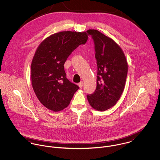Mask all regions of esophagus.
<instances>
[{"label": "esophagus", "instance_id": "34e87169", "mask_svg": "<svg viewBox=\"0 0 160 160\" xmlns=\"http://www.w3.org/2000/svg\"><path fill=\"white\" fill-rule=\"evenodd\" d=\"M78 86H79L80 88H82V87L83 86V82H82V81L80 82L78 84Z\"/></svg>", "mask_w": 160, "mask_h": 160}]
</instances>
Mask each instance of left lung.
<instances>
[{
	"label": "left lung",
	"mask_w": 160,
	"mask_h": 160,
	"mask_svg": "<svg viewBox=\"0 0 160 160\" xmlns=\"http://www.w3.org/2000/svg\"><path fill=\"white\" fill-rule=\"evenodd\" d=\"M87 34L93 41L97 65L96 89L87 97L92 108L105 111L114 106L124 91L128 63L113 39L95 29H89Z\"/></svg>",
	"instance_id": "left-lung-1"
}]
</instances>
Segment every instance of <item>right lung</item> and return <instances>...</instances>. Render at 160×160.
Here are the masks:
<instances>
[{
	"instance_id": "right-lung-1",
	"label": "right lung",
	"mask_w": 160,
	"mask_h": 160,
	"mask_svg": "<svg viewBox=\"0 0 160 160\" xmlns=\"http://www.w3.org/2000/svg\"><path fill=\"white\" fill-rule=\"evenodd\" d=\"M88 39L86 32L63 31L47 38L37 48L31 63L32 86L47 108L62 110L79 89L67 79L64 64L71 53L86 44Z\"/></svg>"
}]
</instances>
